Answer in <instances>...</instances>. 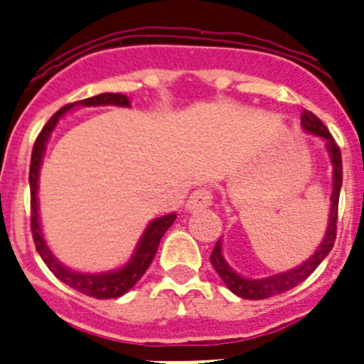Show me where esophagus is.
Returning <instances> with one entry per match:
<instances>
[{"label": "esophagus", "mask_w": 364, "mask_h": 364, "mask_svg": "<svg viewBox=\"0 0 364 364\" xmlns=\"http://www.w3.org/2000/svg\"><path fill=\"white\" fill-rule=\"evenodd\" d=\"M214 203V196H212L210 188H198L190 194L188 201H186V210L194 212L199 208H206Z\"/></svg>", "instance_id": "esophagus-1"}]
</instances>
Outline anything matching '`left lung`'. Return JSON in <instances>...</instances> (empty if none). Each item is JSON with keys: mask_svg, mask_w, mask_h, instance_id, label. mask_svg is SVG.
<instances>
[{"mask_svg": "<svg viewBox=\"0 0 364 364\" xmlns=\"http://www.w3.org/2000/svg\"><path fill=\"white\" fill-rule=\"evenodd\" d=\"M301 125L306 132L316 134V136L323 137L326 143V149L330 152V159H332L333 166V188H332V208H330V219H328V228H326L325 239L321 247L317 248L316 254L312 257L304 261L303 264H299L294 270L283 272V274H277V276L264 277V279H247V277L239 276L232 270L227 264V261L223 259L221 254V241H218L212 250L210 263L215 268V272L219 274V277L223 279V283L230 288L235 296L243 297V299H267V297L277 296V294H283L290 288L297 287L299 283H303L306 277L316 270L321 264V261L325 259L326 255L332 250L333 243H336V234H337V210H339V192H341L343 185V161H341V150L339 145L336 143V139L332 137V134L328 132L323 121L316 116V114L309 112V110H303L301 114Z\"/></svg>", "mask_w": 364, "mask_h": 364, "instance_id": "left-lung-1", "label": "left lung"}]
</instances>
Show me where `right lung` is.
I'll return each instance as SVG.
<instances>
[{
    "mask_svg": "<svg viewBox=\"0 0 364 364\" xmlns=\"http://www.w3.org/2000/svg\"><path fill=\"white\" fill-rule=\"evenodd\" d=\"M76 105L81 107H97V105H117V107H129V97L123 94H112L105 92L100 96L87 97V100L76 101V103L65 105L63 109H60L50 119L47 121V125L41 129L39 136L36 137L34 149H32L31 158V174H28V183H31V230L32 239H34L36 250L41 255V259L48 267V270L54 274L60 281L68 284L70 288L77 290V292L85 294V296L96 297V299H112V297H119L127 294L137 281L141 279V276L146 272V268L152 263L154 255L158 252L159 241H161L163 234L172 227L176 214L163 215L159 219H154L146 227L145 234L141 235L139 243H137L136 252H134L132 259L125 264L123 268L116 272H109V274H80L70 268L63 267L60 261L55 259L52 252L48 250L47 243H45L43 234H41V227H39V215H38V176L39 166H41V158H43L45 145L47 139L50 137V132L54 127L58 125L60 117L63 116L67 110L74 109Z\"/></svg>",
    "mask_w": 364,
    "mask_h": 364,
    "instance_id": "obj_1",
    "label": "right lung"
}]
</instances>
